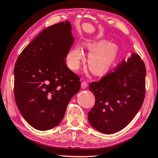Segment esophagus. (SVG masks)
Masks as SVG:
<instances>
[{
    "label": "esophagus",
    "instance_id": "34e87169",
    "mask_svg": "<svg viewBox=\"0 0 158 158\" xmlns=\"http://www.w3.org/2000/svg\"><path fill=\"white\" fill-rule=\"evenodd\" d=\"M88 86V83L85 81H83L81 82V88L82 89H85Z\"/></svg>",
    "mask_w": 158,
    "mask_h": 158
}]
</instances>
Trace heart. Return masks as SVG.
Masks as SVG:
<instances>
[{"mask_svg": "<svg viewBox=\"0 0 158 158\" xmlns=\"http://www.w3.org/2000/svg\"><path fill=\"white\" fill-rule=\"evenodd\" d=\"M84 45L89 51L88 63L90 70L98 75L106 73L116 61L118 48L111 42H106L105 40H87ZM84 59V53L79 47H75L69 52L67 62L72 69H77L81 61Z\"/></svg>", "mask_w": 158, "mask_h": 158, "instance_id": "heart-1", "label": "heart"}]
</instances>
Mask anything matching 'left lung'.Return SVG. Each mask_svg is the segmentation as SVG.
I'll return each mask as SVG.
<instances>
[{
  "label": "left lung",
  "instance_id": "8db88e82",
  "mask_svg": "<svg viewBox=\"0 0 158 158\" xmlns=\"http://www.w3.org/2000/svg\"><path fill=\"white\" fill-rule=\"evenodd\" d=\"M89 90L95 98L88 114L90 124L105 134L127 126L142 106L146 93V67L137 53L123 60L113 72L91 82Z\"/></svg>",
  "mask_w": 158,
  "mask_h": 158
}]
</instances>
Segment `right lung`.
<instances>
[{
	"label": "right lung",
	"mask_w": 158,
	"mask_h": 158,
	"mask_svg": "<svg viewBox=\"0 0 158 158\" xmlns=\"http://www.w3.org/2000/svg\"><path fill=\"white\" fill-rule=\"evenodd\" d=\"M74 40L70 23L63 21L42 31L17 58L16 104L35 129L48 130L59 124L69 102L80 89L79 76L65 62Z\"/></svg>",
	"instance_id": "obj_1"
}]
</instances>
